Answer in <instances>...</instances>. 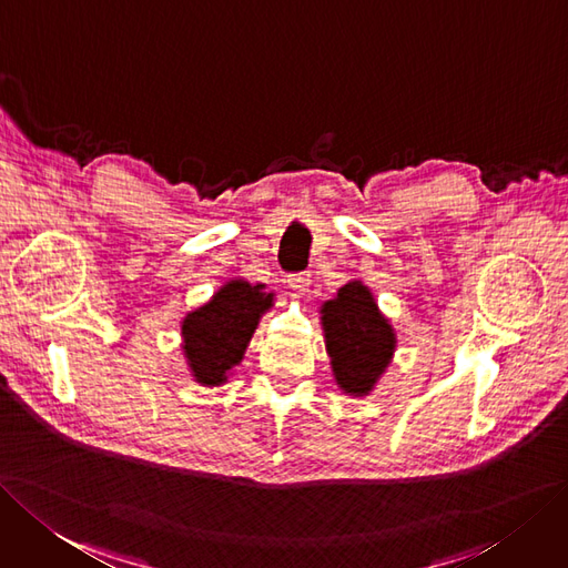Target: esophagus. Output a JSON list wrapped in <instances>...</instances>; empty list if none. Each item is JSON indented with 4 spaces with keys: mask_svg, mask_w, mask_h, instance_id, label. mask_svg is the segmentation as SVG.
<instances>
[{
    "mask_svg": "<svg viewBox=\"0 0 568 568\" xmlns=\"http://www.w3.org/2000/svg\"><path fill=\"white\" fill-rule=\"evenodd\" d=\"M287 285L297 292V295H306L308 287H311V273L304 271V273H295V276L287 278Z\"/></svg>",
    "mask_w": 568,
    "mask_h": 568,
    "instance_id": "esophagus-1",
    "label": "esophagus"
}]
</instances>
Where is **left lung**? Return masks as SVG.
<instances>
[{
	"label": "left lung",
	"instance_id": "obj_1",
	"mask_svg": "<svg viewBox=\"0 0 568 568\" xmlns=\"http://www.w3.org/2000/svg\"><path fill=\"white\" fill-rule=\"evenodd\" d=\"M325 348L337 386L353 395H367L386 372L395 353V332L361 281L339 287L337 297L321 306Z\"/></svg>",
	"mask_w": 568,
	"mask_h": 568
}]
</instances>
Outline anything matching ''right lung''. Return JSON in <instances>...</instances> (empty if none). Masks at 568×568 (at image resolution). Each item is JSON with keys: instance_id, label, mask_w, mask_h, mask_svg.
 Returning a JSON list of instances; mask_svg holds the SVG:
<instances>
[{"instance_id": "1", "label": "right lung", "mask_w": 568, "mask_h": 568, "mask_svg": "<svg viewBox=\"0 0 568 568\" xmlns=\"http://www.w3.org/2000/svg\"><path fill=\"white\" fill-rule=\"evenodd\" d=\"M273 306V292L243 278L222 285L213 300L186 313L182 321V351L194 382L222 386L245 355L260 318Z\"/></svg>"}]
</instances>
